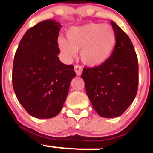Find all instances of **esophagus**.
Instances as JSON below:
<instances>
[{
    "instance_id": "1",
    "label": "esophagus",
    "mask_w": 153,
    "mask_h": 153,
    "mask_svg": "<svg viewBox=\"0 0 153 153\" xmlns=\"http://www.w3.org/2000/svg\"><path fill=\"white\" fill-rule=\"evenodd\" d=\"M74 70H75L76 74L77 76H80L82 74V71H83V68L81 66H79V65H75L74 66Z\"/></svg>"
}]
</instances>
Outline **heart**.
Here are the masks:
<instances>
[{"instance_id": "b5f03b06", "label": "heart", "mask_w": 153, "mask_h": 153, "mask_svg": "<svg viewBox=\"0 0 153 153\" xmlns=\"http://www.w3.org/2000/svg\"><path fill=\"white\" fill-rule=\"evenodd\" d=\"M67 38L59 37V46L63 58L71 61L80 51L82 62L89 66H98L108 60L116 45V33L108 24L88 23L74 26L67 31Z\"/></svg>"}]
</instances>
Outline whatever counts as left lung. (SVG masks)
<instances>
[{
    "instance_id": "1",
    "label": "left lung",
    "mask_w": 153,
    "mask_h": 153,
    "mask_svg": "<svg viewBox=\"0 0 153 153\" xmlns=\"http://www.w3.org/2000/svg\"><path fill=\"white\" fill-rule=\"evenodd\" d=\"M116 45L108 60L93 68H84L81 77L92 106L99 116L114 118L133 102L138 86V63L129 36L113 21Z\"/></svg>"
}]
</instances>
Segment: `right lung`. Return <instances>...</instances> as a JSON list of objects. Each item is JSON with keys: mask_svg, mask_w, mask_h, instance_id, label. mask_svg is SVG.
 Masks as SVG:
<instances>
[{"mask_svg": "<svg viewBox=\"0 0 153 153\" xmlns=\"http://www.w3.org/2000/svg\"><path fill=\"white\" fill-rule=\"evenodd\" d=\"M61 27L54 19L38 22L24 34L14 58V91L26 112L39 119L60 113L76 76L74 65L63 64L58 57Z\"/></svg>", "mask_w": 153, "mask_h": 153, "instance_id": "add662e5", "label": "right lung"}]
</instances>
